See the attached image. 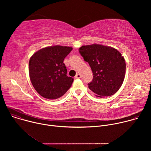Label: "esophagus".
<instances>
[{
    "instance_id": "esophagus-1",
    "label": "esophagus",
    "mask_w": 151,
    "mask_h": 151,
    "mask_svg": "<svg viewBox=\"0 0 151 151\" xmlns=\"http://www.w3.org/2000/svg\"><path fill=\"white\" fill-rule=\"evenodd\" d=\"M81 77H82V76H81V75H80L79 73H77L76 75L75 76V78H76V79H80Z\"/></svg>"
}]
</instances>
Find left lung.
<instances>
[{
  "label": "left lung",
  "instance_id": "1",
  "mask_svg": "<svg viewBox=\"0 0 151 151\" xmlns=\"http://www.w3.org/2000/svg\"><path fill=\"white\" fill-rule=\"evenodd\" d=\"M84 60L88 63L93 79L88 88L99 97L111 96L121 87L125 78L124 58L116 49L99 44L82 46L79 49Z\"/></svg>",
  "mask_w": 151,
  "mask_h": 151
}]
</instances>
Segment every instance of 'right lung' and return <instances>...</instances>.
<instances>
[{
  "label": "right lung",
  "instance_id": "add662e5",
  "mask_svg": "<svg viewBox=\"0 0 151 151\" xmlns=\"http://www.w3.org/2000/svg\"><path fill=\"white\" fill-rule=\"evenodd\" d=\"M72 47H48L35 52L30 58L29 76L35 90L44 98L57 99L70 88L73 78L67 76L63 63Z\"/></svg>",
  "mask_w": 151,
  "mask_h": 151
}]
</instances>
